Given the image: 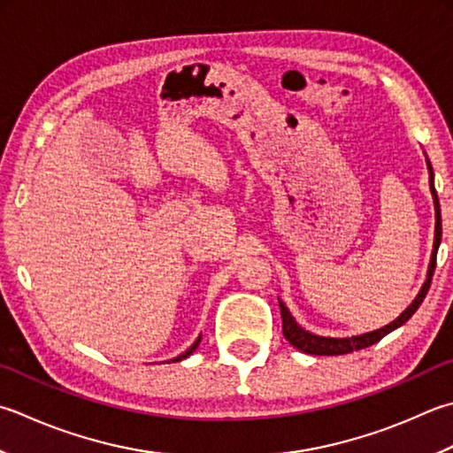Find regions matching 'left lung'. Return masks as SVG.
<instances>
[{"mask_svg":"<svg viewBox=\"0 0 453 453\" xmlns=\"http://www.w3.org/2000/svg\"><path fill=\"white\" fill-rule=\"evenodd\" d=\"M426 166H428V173H430V192H432V198H434V208H436V235H434V250H432V257H430V265H428V277L424 280V285L418 292V296L412 300V304L404 310V312L393 320L391 324H387L383 327H379L375 332H367V334H361V335H351V338H324V335H316V334H310L304 327H300L296 324L295 318L288 312V308L285 306L282 300H279V306H280V316H282V334H285V338L288 340L290 345H295L296 349L308 353V356H345V353H351V351H357V349H365L369 345L377 343L379 340H383L387 334L395 332L396 327H401L406 320H411L412 314L416 310L420 308L422 300L426 298L428 295V288H430V282H432V274L434 269H436V255H438V247L441 242V216H440V202H438V194L436 188H434V171H432V165L426 157Z\"/></svg>","mask_w":453,"mask_h":453,"instance_id":"obj_1","label":"left lung"}]
</instances>
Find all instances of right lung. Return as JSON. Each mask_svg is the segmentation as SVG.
I'll return each mask as SVG.
<instances>
[{
  "label": "right lung",
  "instance_id": "right-lung-1",
  "mask_svg": "<svg viewBox=\"0 0 453 453\" xmlns=\"http://www.w3.org/2000/svg\"><path fill=\"white\" fill-rule=\"evenodd\" d=\"M200 340H202V338H198L196 342H194V343L190 345V348H188V349H186L184 353H180V356H179V357H174L173 361H182V359H186V357H188V356H192V353H194V349H196V348H198V343H200Z\"/></svg>",
  "mask_w": 453,
  "mask_h": 453
}]
</instances>
